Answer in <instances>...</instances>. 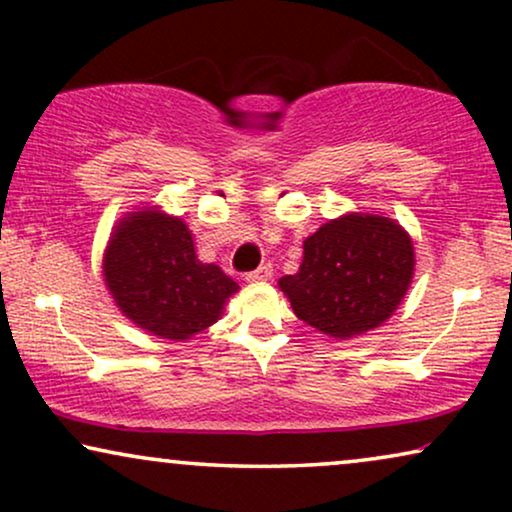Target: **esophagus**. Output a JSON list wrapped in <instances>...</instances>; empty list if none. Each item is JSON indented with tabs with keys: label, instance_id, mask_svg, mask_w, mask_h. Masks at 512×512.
Returning a JSON list of instances; mask_svg holds the SVG:
<instances>
[{
	"label": "esophagus",
	"instance_id": "esophagus-1",
	"mask_svg": "<svg viewBox=\"0 0 512 512\" xmlns=\"http://www.w3.org/2000/svg\"><path fill=\"white\" fill-rule=\"evenodd\" d=\"M270 277H272V265L270 263L258 265L256 270H251V272H247V275H244L247 282H265V279H270Z\"/></svg>",
	"mask_w": 512,
	"mask_h": 512
}]
</instances>
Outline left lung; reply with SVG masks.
Listing matches in <instances>:
<instances>
[{"label":"left lung","mask_w":512,"mask_h":512,"mask_svg":"<svg viewBox=\"0 0 512 512\" xmlns=\"http://www.w3.org/2000/svg\"><path fill=\"white\" fill-rule=\"evenodd\" d=\"M415 251L387 216L347 214L303 244L296 275L279 279L293 312L331 338H354L387 321L408 291Z\"/></svg>","instance_id":"1"}]
</instances>
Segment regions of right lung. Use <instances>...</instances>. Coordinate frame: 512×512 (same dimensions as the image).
<instances>
[{"label": "right lung", "mask_w": 512, "mask_h": 512, "mask_svg": "<svg viewBox=\"0 0 512 512\" xmlns=\"http://www.w3.org/2000/svg\"><path fill=\"white\" fill-rule=\"evenodd\" d=\"M104 279L125 317L177 342L212 326L240 289L219 265L195 256L184 221L156 209L118 223L104 254Z\"/></svg>", "instance_id": "add662e5"}]
</instances>
